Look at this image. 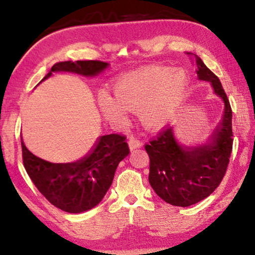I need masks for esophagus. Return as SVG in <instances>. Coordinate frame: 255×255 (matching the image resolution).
Returning a JSON list of instances; mask_svg holds the SVG:
<instances>
[{
	"instance_id": "34e87169",
	"label": "esophagus",
	"mask_w": 255,
	"mask_h": 255,
	"mask_svg": "<svg viewBox=\"0 0 255 255\" xmlns=\"http://www.w3.org/2000/svg\"><path fill=\"white\" fill-rule=\"evenodd\" d=\"M128 147H130L131 151H133L135 148L141 147V141L138 140V139L134 137H130L128 138Z\"/></svg>"
}]
</instances>
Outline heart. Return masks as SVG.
Instances as JSON below:
<instances>
[{
  "label": "heart",
  "instance_id": "b5f03b06",
  "mask_svg": "<svg viewBox=\"0 0 255 255\" xmlns=\"http://www.w3.org/2000/svg\"><path fill=\"white\" fill-rule=\"evenodd\" d=\"M187 73L168 66H146L127 73L115 81L110 93L97 97L103 116L116 125L127 123V110L138 113L139 120L149 128L166 125L174 117L184 99Z\"/></svg>",
  "mask_w": 255,
  "mask_h": 255
}]
</instances>
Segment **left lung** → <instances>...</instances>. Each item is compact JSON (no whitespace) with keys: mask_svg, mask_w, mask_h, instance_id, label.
I'll return each instance as SVG.
<instances>
[{"mask_svg":"<svg viewBox=\"0 0 255 255\" xmlns=\"http://www.w3.org/2000/svg\"><path fill=\"white\" fill-rule=\"evenodd\" d=\"M190 54V53H188ZM197 78L210 82L224 102V114L207 144L183 146L168 125L145 145L149 156L148 181L156 195L175 207H189L215 191L224 177L232 152V110L219 79L195 55Z\"/></svg>","mask_w":255,"mask_h":255,"instance_id":"obj_1","label":"left lung"}]
</instances>
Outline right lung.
Listing matches in <instances>:
<instances>
[{"label":"right lung","mask_w":255,"mask_h":255,"mask_svg":"<svg viewBox=\"0 0 255 255\" xmlns=\"http://www.w3.org/2000/svg\"><path fill=\"white\" fill-rule=\"evenodd\" d=\"M108 66V62L99 60L57 62L43 80L50 78L53 72L96 76ZM125 139V135L115 133L102 135L82 159L54 163L31 153L20 138L23 163L34 186L51 204L66 212L79 214L90 210L103 200L118 163L130 153Z\"/></svg>","instance_id":"1"}]
</instances>
